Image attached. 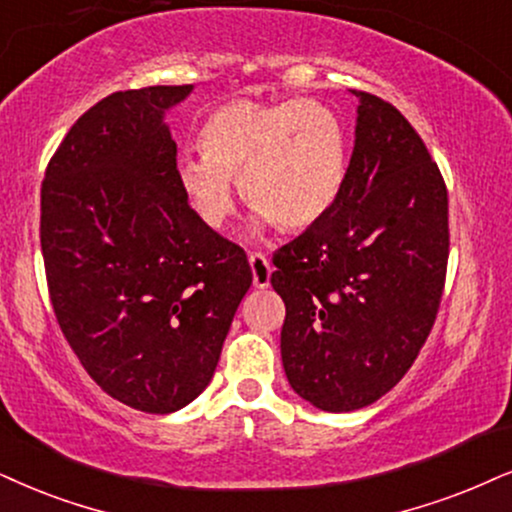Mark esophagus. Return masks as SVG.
I'll return each mask as SVG.
<instances>
[{
  "mask_svg": "<svg viewBox=\"0 0 512 512\" xmlns=\"http://www.w3.org/2000/svg\"><path fill=\"white\" fill-rule=\"evenodd\" d=\"M248 262H250V269H252V286L260 288V290L269 288L271 264L267 260V255H262V252H250Z\"/></svg>",
  "mask_w": 512,
  "mask_h": 512,
  "instance_id": "1",
  "label": "esophagus"
}]
</instances>
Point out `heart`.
Returning <instances> with one entry per match:
<instances>
[{"label": "heart", "mask_w": 512, "mask_h": 512, "mask_svg": "<svg viewBox=\"0 0 512 512\" xmlns=\"http://www.w3.org/2000/svg\"><path fill=\"white\" fill-rule=\"evenodd\" d=\"M203 155H181L177 184L196 217L224 229L236 210L234 181L257 222L302 231L319 224L347 184L345 122L314 99H231L198 129Z\"/></svg>", "instance_id": "obj_1"}]
</instances>
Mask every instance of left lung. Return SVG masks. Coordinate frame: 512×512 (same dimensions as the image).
<instances>
[{"label":"left lung","mask_w":512,"mask_h":512,"mask_svg":"<svg viewBox=\"0 0 512 512\" xmlns=\"http://www.w3.org/2000/svg\"><path fill=\"white\" fill-rule=\"evenodd\" d=\"M359 99L335 208L276 250L288 383L321 411H357L404 378L425 345L449 260V198L435 160L392 103Z\"/></svg>","instance_id":"left-lung-1"}]
</instances>
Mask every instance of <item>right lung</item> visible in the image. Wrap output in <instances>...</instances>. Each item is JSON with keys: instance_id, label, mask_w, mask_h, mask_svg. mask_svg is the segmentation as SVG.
Instances as JSON below:
<instances>
[{"instance_id": "obj_1", "label": "right lung", "mask_w": 512, "mask_h": 512, "mask_svg": "<svg viewBox=\"0 0 512 512\" xmlns=\"http://www.w3.org/2000/svg\"><path fill=\"white\" fill-rule=\"evenodd\" d=\"M191 92L106 96L70 127L42 181L58 326L103 392L146 413L184 409L210 385L252 283L245 252L179 191L165 113Z\"/></svg>"}]
</instances>
